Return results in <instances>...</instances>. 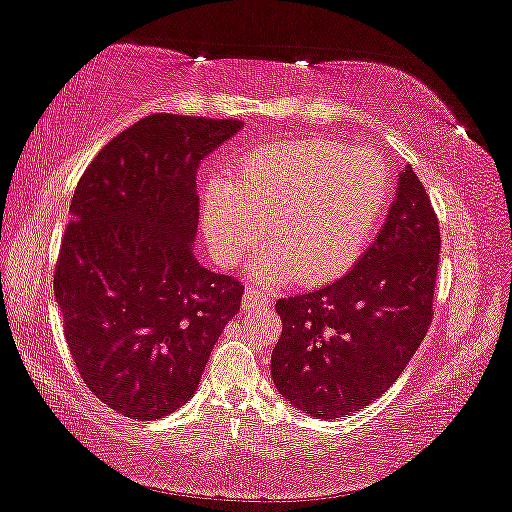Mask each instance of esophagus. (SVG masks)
Returning <instances> with one entry per match:
<instances>
[{
    "instance_id": "1",
    "label": "esophagus",
    "mask_w": 512,
    "mask_h": 512,
    "mask_svg": "<svg viewBox=\"0 0 512 512\" xmlns=\"http://www.w3.org/2000/svg\"><path fill=\"white\" fill-rule=\"evenodd\" d=\"M268 302H271V300H268V296H266L264 291L248 287L244 291V300H241V309H244V311H255L259 307H266Z\"/></svg>"
}]
</instances>
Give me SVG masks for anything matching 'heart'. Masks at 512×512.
Masks as SVG:
<instances>
[{"label":"heart","instance_id":"obj_1","mask_svg":"<svg viewBox=\"0 0 512 512\" xmlns=\"http://www.w3.org/2000/svg\"><path fill=\"white\" fill-rule=\"evenodd\" d=\"M391 192L384 160L370 149L311 137L248 153L230 180H212L201 228L216 264L230 266L262 237L253 266L262 284L332 280L366 248Z\"/></svg>","mask_w":512,"mask_h":512}]
</instances>
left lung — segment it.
Returning a JSON list of instances; mask_svg holds the SVG:
<instances>
[{
	"label": "left lung",
	"instance_id": "8db88e82",
	"mask_svg": "<svg viewBox=\"0 0 512 512\" xmlns=\"http://www.w3.org/2000/svg\"><path fill=\"white\" fill-rule=\"evenodd\" d=\"M438 257V219L406 164L386 221L357 264L323 289L275 302L282 334L271 375L284 400L336 420L386 393L431 325Z\"/></svg>",
	"mask_w": 512,
	"mask_h": 512
}]
</instances>
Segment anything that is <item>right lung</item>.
<instances>
[{"label":"right lung","instance_id":"right-lung-1","mask_svg":"<svg viewBox=\"0 0 512 512\" xmlns=\"http://www.w3.org/2000/svg\"><path fill=\"white\" fill-rule=\"evenodd\" d=\"M241 131L235 119L144 117L76 185L54 293L90 391L133 420L192 400L244 287L194 255L196 171Z\"/></svg>","mask_w":512,"mask_h":512}]
</instances>
